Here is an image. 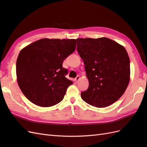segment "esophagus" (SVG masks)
Wrapping results in <instances>:
<instances>
[{
    "label": "esophagus",
    "instance_id": "34e87169",
    "mask_svg": "<svg viewBox=\"0 0 147 147\" xmlns=\"http://www.w3.org/2000/svg\"><path fill=\"white\" fill-rule=\"evenodd\" d=\"M80 80V76H77L76 78H75L74 80H75V82H76V83H78V81Z\"/></svg>",
    "mask_w": 147,
    "mask_h": 147
}]
</instances>
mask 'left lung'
Instances as JSON below:
<instances>
[{"label":"left lung","mask_w":147,"mask_h":147,"mask_svg":"<svg viewBox=\"0 0 147 147\" xmlns=\"http://www.w3.org/2000/svg\"><path fill=\"white\" fill-rule=\"evenodd\" d=\"M77 51L84 61L89 87L82 99L96 107L117 101L130 80V60L125 48L106 37L77 38Z\"/></svg>","instance_id":"left-lung-1"}]
</instances>
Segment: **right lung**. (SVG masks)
<instances>
[{
    "instance_id": "right-lung-1",
    "label": "right lung",
    "mask_w": 147,
    "mask_h": 147,
    "mask_svg": "<svg viewBox=\"0 0 147 147\" xmlns=\"http://www.w3.org/2000/svg\"><path fill=\"white\" fill-rule=\"evenodd\" d=\"M75 39L42 38L23 48L16 61L18 86L38 106L48 107L63 99L72 81L65 77L64 60L75 50Z\"/></svg>"
}]
</instances>
